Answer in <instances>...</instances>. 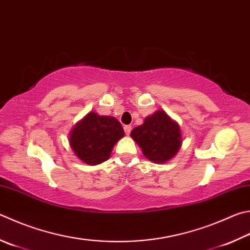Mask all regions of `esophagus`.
I'll list each match as a JSON object with an SVG mask.
<instances>
[{
  "instance_id": "obj_1",
  "label": "esophagus",
  "mask_w": 250,
  "mask_h": 250,
  "mask_svg": "<svg viewBox=\"0 0 250 250\" xmlns=\"http://www.w3.org/2000/svg\"><path fill=\"white\" fill-rule=\"evenodd\" d=\"M124 129H125V132L126 135H129L131 133V130H132V128H131V125H125Z\"/></svg>"
}]
</instances>
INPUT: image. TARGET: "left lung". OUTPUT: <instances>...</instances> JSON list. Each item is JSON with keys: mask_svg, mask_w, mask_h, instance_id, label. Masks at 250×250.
<instances>
[{"mask_svg": "<svg viewBox=\"0 0 250 250\" xmlns=\"http://www.w3.org/2000/svg\"><path fill=\"white\" fill-rule=\"evenodd\" d=\"M143 155L153 163H166L174 157L183 143L179 125L165 111L158 110L131 131Z\"/></svg>", "mask_w": 250, "mask_h": 250, "instance_id": "obj_1", "label": "left lung"}]
</instances>
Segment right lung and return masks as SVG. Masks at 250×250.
<instances>
[{"label":"right lung","mask_w":250,"mask_h":250,"mask_svg":"<svg viewBox=\"0 0 250 250\" xmlns=\"http://www.w3.org/2000/svg\"><path fill=\"white\" fill-rule=\"evenodd\" d=\"M124 135L116 118L90 111L71 130L70 145L85 164L98 165L109 158L113 145Z\"/></svg>","instance_id":"add662e5"}]
</instances>
